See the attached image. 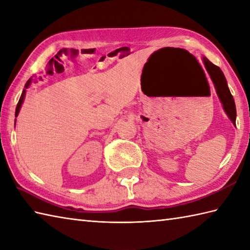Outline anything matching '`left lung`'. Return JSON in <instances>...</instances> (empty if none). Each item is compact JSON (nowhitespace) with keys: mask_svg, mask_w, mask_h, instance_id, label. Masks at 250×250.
I'll use <instances>...</instances> for the list:
<instances>
[{"mask_svg":"<svg viewBox=\"0 0 250 250\" xmlns=\"http://www.w3.org/2000/svg\"><path fill=\"white\" fill-rule=\"evenodd\" d=\"M203 62L206 67V71L208 72L211 81L214 83L217 95H218L225 113L227 114L228 117H229V119L232 121V124L235 125L236 107H235L234 99H233L232 94L230 92V89L228 87L227 79L224 75V73H222V71L218 66L213 64V63H211L205 57H203Z\"/></svg>","mask_w":250,"mask_h":250,"instance_id":"1","label":"left lung"}]
</instances>
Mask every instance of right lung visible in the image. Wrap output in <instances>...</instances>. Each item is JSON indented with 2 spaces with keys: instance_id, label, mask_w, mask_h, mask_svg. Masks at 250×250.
Listing matches in <instances>:
<instances>
[{
  "instance_id": "obj_1",
  "label": "right lung",
  "mask_w": 250,
  "mask_h": 250,
  "mask_svg": "<svg viewBox=\"0 0 250 250\" xmlns=\"http://www.w3.org/2000/svg\"><path fill=\"white\" fill-rule=\"evenodd\" d=\"M31 82H32V79L30 78L28 82H26V83L24 84V89H23V91H22V93H21V97H20V99H19V102H18V104H17V107H16V114H15V116L17 117L18 116V114H19V111H20V108H21V105H22V103H23V101H24V97H25V92H26V89H28L29 87H30V84H31ZM15 125H16V122H15Z\"/></svg>"
}]
</instances>
